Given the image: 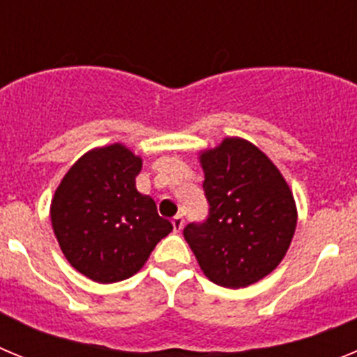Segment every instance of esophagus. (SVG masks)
Masks as SVG:
<instances>
[{
    "label": "esophagus",
    "instance_id": "34e87169",
    "mask_svg": "<svg viewBox=\"0 0 357 357\" xmlns=\"http://www.w3.org/2000/svg\"><path fill=\"white\" fill-rule=\"evenodd\" d=\"M172 223H173V230H175V232H181L182 227H184V218H182L181 214H178V216L173 218Z\"/></svg>",
    "mask_w": 357,
    "mask_h": 357
}]
</instances>
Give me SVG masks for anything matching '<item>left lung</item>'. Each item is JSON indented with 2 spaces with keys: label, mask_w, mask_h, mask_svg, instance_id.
<instances>
[{
  "label": "left lung",
  "mask_w": 357,
  "mask_h": 357,
  "mask_svg": "<svg viewBox=\"0 0 357 357\" xmlns=\"http://www.w3.org/2000/svg\"><path fill=\"white\" fill-rule=\"evenodd\" d=\"M209 216L184 238L202 272L223 288H247L284 259L296 229L291 189L275 164L241 137L200 153Z\"/></svg>",
  "instance_id": "obj_1"
}]
</instances>
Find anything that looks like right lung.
<instances>
[{"label": "right lung", "instance_id": "right-lung-1", "mask_svg": "<svg viewBox=\"0 0 357 357\" xmlns=\"http://www.w3.org/2000/svg\"><path fill=\"white\" fill-rule=\"evenodd\" d=\"M141 157L121 143L87 151L53 195L50 216L62 254L77 272L110 284L137 273L173 225L141 195Z\"/></svg>", "mask_w": 357, "mask_h": 357}]
</instances>
